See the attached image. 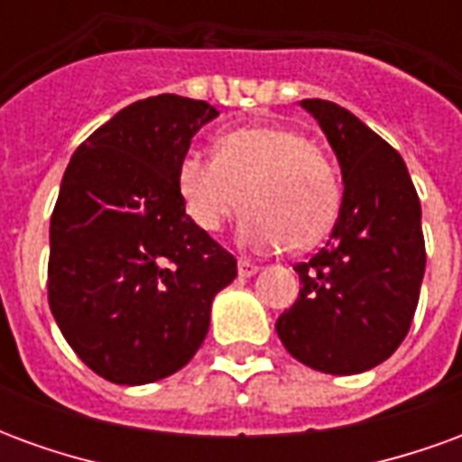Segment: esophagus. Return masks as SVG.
<instances>
[{"label":"esophagus","mask_w":462,"mask_h":462,"mask_svg":"<svg viewBox=\"0 0 462 462\" xmlns=\"http://www.w3.org/2000/svg\"><path fill=\"white\" fill-rule=\"evenodd\" d=\"M257 272H260V267H257V264H252V262H247V260L237 262V274H240L242 280H247V277H254Z\"/></svg>","instance_id":"obj_1"}]
</instances>
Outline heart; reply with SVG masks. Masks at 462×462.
Segmentation results:
<instances>
[{
	"label": "heart",
	"mask_w": 462,
	"mask_h": 462,
	"mask_svg": "<svg viewBox=\"0 0 462 462\" xmlns=\"http://www.w3.org/2000/svg\"><path fill=\"white\" fill-rule=\"evenodd\" d=\"M178 192L200 230L217 232L240 205V240L270 252L304 250L339 215V180L307 135L284 125H245L222 133L215 155L190 151L178 162Z\"/></svg>",
	"instance_id": "1"
}]
</instances>
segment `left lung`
Masks as SVG:
<instances>
[{
    "label": "left lung",
    "mask_w": 462,
    "mask_h": 462,
    "mask_svg": "<svg viewBox=\"0 0 462 462\" xmlns=\"http://www.w3.org/2000/svg\"><path fill=\"white\" fill-rule=\"evenodd\" d=\"M317 118L344 180L339 217L300 274V297L277 334L304 366L351 376L386 361L406 339L426 272L420 202L403 158L356 116L321 98Z\"/></svg>",
    "instance_id": "1"
}]
</instances>
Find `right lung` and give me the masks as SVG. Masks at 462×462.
Returning a JSON list of instances; mask_svg holds the SVG:
<instances>
[{
  "instance_id": "add662e5",
  "label": "right lung",
  "mask_w": 462,
  "mask_h": 462,
  "mask_svg": "<svg viewBox=\"0 0 462 462\" xmlns=\"http://www.w3.org/2000/svg\"><path fill=\"white\" fill-rule=\"evenodd\" d=\"M217 118L175 94L125 106L64 172L49 227V307L76 356L143 386L180 371L210 329L237 260L185 215L178 162Z\"/></svg>"
}]
</instances>
